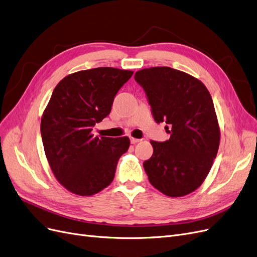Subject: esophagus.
<instances>
[{"mask_svg":"<svg viewBox=\"0 0 257 257\" xmlns=\"http://www.w3.org/2000/svg\"><path fill=\"white\" fill-rule=\"evenodd\" d=\"M141 141V139H136V138H130V142L132 144H136V143H139Z\"/></svg>","mask_w":257,"mask_h":257,"instance_id":"1","label":"esophagus"}]
</instances>
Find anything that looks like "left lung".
Instances as JSON below:
<instances>
[{"instance_id":"1","label":"left lung","mask_w":257,"mask_h":257,"mask_svg":"<svg viewBox=\"0 0 257 257\" xmlns=\"http://www.w3.org/2000/svg\"><path fill=\"white\" fill-rule=\"evenodd\" d=\"M156 122H165L170 139L151 141L154 153L144 161L150 183L163 194L179 197L202 185L216 158L220 129L212 98L200 80L171 67L139 70Z\"/></svg>"}]
</instances>
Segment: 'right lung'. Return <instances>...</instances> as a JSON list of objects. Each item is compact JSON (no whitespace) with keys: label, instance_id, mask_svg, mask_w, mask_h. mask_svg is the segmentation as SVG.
<instances>
[{"label":"right lung","instance_id":"right-lung-1","mask_svg":"<svg viewBox=\"0 0 257 257\" xmlns=\"http://www.w3.org/2000/svg\"><path fill=\"white\" fill-rule=\"evenodd\" d=\"M132 74L99 67L71 73L55 86L40 132L54 176L70 192L94 195L113 181L130 141L127 137L99 139L92 131L110 114L114 97Z\"/></svg>","mask_w":257,"mask_h":257}]
</instances>
